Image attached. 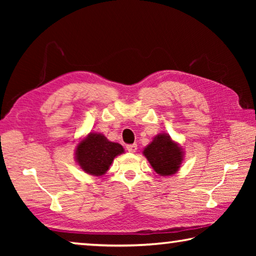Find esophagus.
I'll return each instance as SVG.
<instances>
[{
    "mask_svg": "<svg viewBox=\"0 0 256 256\" xmlns=\"http://www.w3.org/2000/svg\"><path fill=\"white\" fill-rule=\"evenodd\" d=\"M126 149H128V152H132V154H134V152H136V151L138 150V146H136V144H128V146H126Z\"/></svg>",
    "mask_w": 256,
    "mask_h": 256,
    "instance_id": "1",
    "label": "esophagus"
}]
</instances>
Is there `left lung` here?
Masks as SVG:
<instances>
[{"label": "left lung", "mask_w": 256, "mask_h": 256, "mask_svg": "<svg viewBox=\"0 0 256 256\" xmlns=\"http://www.w3.org/2000/svg\"><path fill=\"white\" fill-rule=\"evenodd\" d=\"M144 154L154 172L162 176L175 174L183 160L182 148L174 144L167 134H159L156 136L144 149Z\"/></svg>", "instance_id": "left-lung-1"}]
</instances>
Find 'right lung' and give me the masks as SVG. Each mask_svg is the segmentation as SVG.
Returning a JSON list of instances; mask_svg holds the SVG:
<instances>
[{"instance_id":"right-lung-1","label":"right lung","mask_w":256,"mask_h":256,"mask_svg":"<svg viewBox=\"0 0 256 256\" xmlns=\"http://www.w3.org/2000/svg\"><path fill=\"white\" fill-rule=\"evenodd\" d=\"M123 152L124 149L120 144L108 141L102 134L90 133L78 144L76 158L86 172L100 176L108 170L116 156Z\"/></svg>"}]
</instances>
